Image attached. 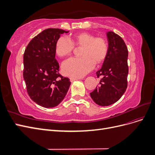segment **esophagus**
Here are the masks:
<instances>
[{
    "mask_svg": "<svg viewBox=\"0 0 155 155\" xmlns=\"http://www.w3.org/2000/svg\"><path fill=\"white\" fill-rule=\"evenodd\" d=\"M78 79H79V78H70V81L71 82H73V81H76V80H78Z\"/></svg>",
    "mask_w": 155,
    "mask_h": 155,
    "instance_id": "1",
    "label": "esophagus"
}]
</instances>
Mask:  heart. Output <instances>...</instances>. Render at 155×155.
<instances>
[{"mask_svg":"<svg viewBox=\"0 0 155 155\" xmlns=\"http://www.w3.org/2000/svg\"><path fill=\"white\" fill-rule=\"evenodd\" d=\"M74 46L81 47L82 57L68 59L62 64L63 73L68 76L81 78L94 68L96 64L104 61L109 52V45L103 37L88 32L74 34L70 40L61 37L56 41L55 54L60 58L67 57L72 53Z\"/></svg>","mask_w":155,"mask_h":155,"instance_id":"b5f03b06","label":"heart"}]
</instances>
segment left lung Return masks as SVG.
Here are the masks:
<instances>
[{
	"instance_id": "obj_1",
	"label": "left lung",
	"mask_w": 155,
	"mask_h": 155,
	"mask_svg": "<svg viewBox=\"0 0 155 155\" xmlns=\"http://www.w3.org/2000/svg\"><path fill=\"white\" fill-rule=\"evenodd\" d=\"M109 52L103 66L96 72L101 77L95 90L90 93L93 101L108 106L118 101L127 88L128 50L124 41L113 31H108Z\"/></svg>"
}]
</instances>
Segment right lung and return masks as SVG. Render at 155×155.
I'll return each mask as SVG.
<instances>
[{
  "label": "right lung",
  "instance_id": "obj_1",
  "mask_svg": "<svg viewBox=\"0 0 155 155\" xmlns=\"http://www.w3.org/2000/svg\"><path fill=\"white\" fill-rule=\"evenodd\" d=\"M58 28H48L33 38L23 57V78L26 91L37 104L46 108L58 105L68 91L71 82L59 73L55 43L61 34L68 33Z\"/></svg>",
  "mask_w": 155,
  "mask_h": 155
}]
</instances>
